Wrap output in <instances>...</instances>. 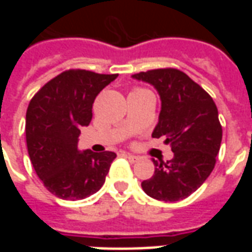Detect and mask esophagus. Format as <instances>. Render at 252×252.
Returning <instances> with one entry per match:
<instances>
[{"mask_svg":"<svg viewBox=\"0 0 252 252\" xmlns=\"http://www.w3.org/2000/svg\"><path fill=\"white\" fill-rule=\"evenodd\" d=\"M126 158L129 159L131 162H137L139 160V157H136V155H131V154H124Z\"/></svg>","mask_w":252,"mask_h":252,"instance_id":"esophagus-1","label":"esophagus"}]
</instances>
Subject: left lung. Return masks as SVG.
I'll return each instance as SVG.
<instances>
[{
	"mask_svg": "<svg viewBox=\"0 0 252 252\" xmlns=\"http://www.w3.org/2000/svg\"><path fill=\"white\" fill-rule=\"evenodd\" d=\"M151 83L162 99L153 137L163 136L174 153L167 162L155 160V171L142 182L155 200L174 202L194 193L211 175L220 150L222 128L215 101L198 83L178 68H157L133 74Z\"/></svg>",
	"mask_w": 252,
	"mask_h": 252,
	"instance_id": "8db88e82",
	"label": "left lung"
}]
</instances>
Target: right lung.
I'll use <instances>...</instances> for the list:
<instances>
[{
  "mask_svg": "<svg viewBox=\"0 0 252 252\" xmlns=\"http://www.w3.org/2000/svg\"><path fill=\"white\" fill-rule=\"evenodd\" d=\"M117 74L70 68L32 97L25 117L28 154L47 190L62 200H82L101 189L116 154L78 151L81 128L89 126L93 102Z\"/></svg>",
  "mask_w": 252,
  "mask_h": 252,
  "instance_id": "add662e5",
  "label": "right lung"
}]
</instances>
